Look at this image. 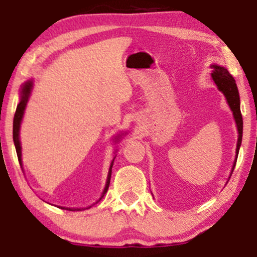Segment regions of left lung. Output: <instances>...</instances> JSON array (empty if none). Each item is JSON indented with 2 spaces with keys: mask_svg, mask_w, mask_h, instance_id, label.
<instances>
[{
  "mask_svg": "<svg viewBox=\"0 0 257 257\" xmlns=\"http://www.w3.org/2000/svg\"><path fill=\"white\" fill-rule=\"evenodd\" d=\"M213 76L214 82L216 83L219 89L225 94L227 102H228L229 107L233 112V116H234L235 123H237V129H238V143H237V156H235V162H237L238 152H239V147L241 144V137H243V117H241L240 112V100H239V93H238L237 84H235L234 78L232 77L231 73L228 72V70L225 69L222 66H217V65H213ZM234 162V163H235ZM235 164L233 166L234 169Z\"/></svg>",
  "mask_w": 257,
  "mask_h": 257,
  "instance_id": "1",
  "label": "left lung"
}]
</instances>
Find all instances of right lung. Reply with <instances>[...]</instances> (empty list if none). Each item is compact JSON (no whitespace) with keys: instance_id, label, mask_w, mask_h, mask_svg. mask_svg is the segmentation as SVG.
Returning <instances> with one entry per match:
<instances>
[{"instance_id":"right-lung-1","label":"right lung","mask_w":257,"mask_h":257,"mask_svg":"<svg viewBox=\"0 0 257 257\" xmlns=\"http://www.w3.org/2000/svg\"><path fill=\"white\" fill-rule=\"evenodd\" d=\"M31 88H32L31 82H26V83L24 84V87H23V89H22V99H20V102L17 106V111H16V114H14V119H13V141H14V145H16L18 159H19V163L20 164H22V147H20V141H19V129H20V123H22L23 114H24L26 102H28L29 95H30ZM113 161H114V158L112 159L110 170H108L107 181H106V186H105V188H104V192H102L101 198H102V197H104V194L107 192L108 186H110L111 173H112V164H113ZM101 198H100V199H101ZM66 210H79V209L66 208Z\"/></svg>"}]
</instances>
